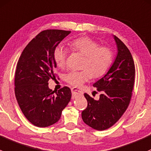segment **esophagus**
Wrapping results in <instances>:
<instances>
[{
	"instance_id": "esophagus-1",
	"label": "esophagus",
	"mask_w": 151,
	"mask_h": 151,
	"mask_svg": "<svg viewBox=\"0 0 151 151\" xmlns=\"http://www.w3.org/2000/svg\"><path fill=\"white\" fill-rule=\"evenodd\" d=\"M71 91H72L73 98H75V97H77L78 95H82V94H83V93H82V91L76 89V88H71Z\"/></svg>"
}]
</instances>
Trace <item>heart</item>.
Wrapping results in <instances>:
<instances>
[{"label":"heart","mask_w":151,"mask_h":151,"mask_svg":"<svg viewBox=\"0 0 151 151\" xmlns=\"http://www.w3.org/2000/svg\"><path fill=\"white\" fill-rule=\"evenodd\" d=\"M72 50L85 56L83 68L81 71H71L65 76V80L72 86L79 87L89 81L91 77H102L108 73L113 60L111 49L107 46H99L97 42L88 38L82 37L70 43ZM68 50L64 46H57L54 51V60L58 67L65 64Z\"/></svg>","instance_id":"1"}]
</instances>
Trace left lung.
I'll return each mask as SVG.
<instances>
[{
    "instance_id": "left-lung-1",
    "label": "left lung",
    "mask_w": 151,
    "mask_h": 151,
    "mask_svg": "<svg viewBox=\"0 0 151 151\" xmlns=\"http://www.w3.org/2000/svg\"><path fill=\"white\" fill-rule=\"evenodd\" d=\"M117 55L106 74L93 86L100 91L97 100L85 93L87 108L81 113L83 122L96 130L111 127L129 105L134 83L135 67L131 53L119 38L113 35Z\"/></svg>"
}]
</instances>
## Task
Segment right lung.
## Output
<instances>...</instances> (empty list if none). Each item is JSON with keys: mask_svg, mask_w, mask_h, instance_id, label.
Segmentation results:
<instances>
[{"mask_svg": "<svg viewBox=\"0 0 151 151\" xmlns=\"http://www.w3.org/2000/svg\"><path fill=\"white\" fill-rule=\"evenodd\" d=\"M70 31L46 29L27 45L15 72V96L26 119L38 127H46L60 120L62 111L70 101L68 86L55 91L49 80L55 78L54 51Z\"/></svg>", "mask_w": 151, "mask_h": 151, "instance_id": "right-lung-1", "label": "right lung"}]
</instances>
